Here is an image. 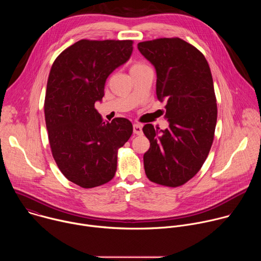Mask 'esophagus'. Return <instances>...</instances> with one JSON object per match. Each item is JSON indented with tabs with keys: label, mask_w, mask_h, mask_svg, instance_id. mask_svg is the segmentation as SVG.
Segmentation results:
<instances>
[{
	"label": "esophagus",
	"mask_w": 261,
	"mask_h": 261,
	"mask_svg": "<svg viewBox=\"0 0 261 261\" xmlns=\"http://www.w3.org/2000/svg\"><path fill=\"white\" fill-rule=\"evenodd\" d=\"M133 132L136 135H141L142 134V127L139 124H134L133 125Z\"/></svg>",
	"instance_id": "1"
}]
</instances>
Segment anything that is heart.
Segmentation results:
<instances>
[{"label":"heart","instance_id":"1","mask_svg":"<svg viewBox=\"0 0 261 261\" xmlns=\"http://www.w3.org/2000/svg\"><path fill=\"white\" fill-rule=\"evenodd\" d=\"M138 65H140V64H136V65H134V66H138Z\"/></svg>","mask_w":261,"mask_h":261}]
</instances>
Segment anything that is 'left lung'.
<instances>
[{"label":"left lung","instance_id":"obj_1","mask_svg":"<svg viewBox=\"0 0 261 261\" xmlns=\"http://www.w3.org/2000/svg\"><path fill=\"white\" fill-rule=\"evenodd\" d=\"M156 69L157 98L166 101L169 127L142 131L150 140L143 155L147 178L177 187L192 178L203 165L214 140L217 101L210 66L204 56L179 38H160L137 44Z\"/></svg>","mask_w":261,"mask_h":261}]
</instances>
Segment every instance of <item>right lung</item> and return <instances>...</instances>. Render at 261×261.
Instances as JSON below:
<instances>
[{"mask_svg":"<svg viewBox=\"0 0 261 261\" xmlns=\"http://www.w3.org/2000/svg\"><path fill=\"white\" fill-rule=\"evenodd\" d=\"M132 44L83 39L62 51L51 66L44 101L51 153L66 178L83 188L115 176L118 150L133 132L129 120L104 122L95 108L110 73L130 59Z\"/></svg>","mask_w":261,"mask_h":261,"instance_id":"obj_1","label":"right lung"}]
</instances>
